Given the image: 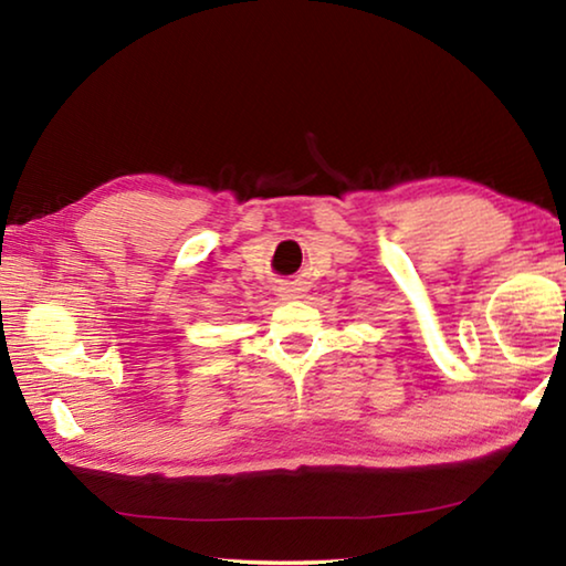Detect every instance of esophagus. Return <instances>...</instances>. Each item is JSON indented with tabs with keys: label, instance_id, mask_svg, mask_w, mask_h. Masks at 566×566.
I'll return each instance as SVG.
<instances>
[{
	"label": "esophagus",
	"instance_id": "esophagus-1",
	"mask_svg": "<svg viewBox=\"0 0 566 566\" xmlns=\"http://www.w3.org/2000/svg\"><path fill=\"white\" fill-rule=\"evenodd\" d=\"M284 296H292V300H296V290H286Z\"/></svg>",
	"mask_w": 566,
	"mask_h": 566
}]
</instances>
